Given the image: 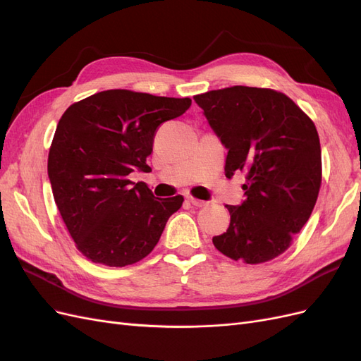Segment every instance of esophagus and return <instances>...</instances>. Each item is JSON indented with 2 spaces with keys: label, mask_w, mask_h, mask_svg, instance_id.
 Returning a JSON list of instances; mask_svg holds the SVG:
<instances>
[{
  "label": "esophagus",
  "mask_w": 361,
  "mask_h": 361,
  "mask_svg": "<svg viewBox=\"0 0 361 361\" xmlns=\"http://www.w3.org/2000/svg\"><path fill=\"white\" fill-rule=\"evenodd\" d=\"M187 202L191 203L192 206H197V207H202L206 204L204 200H199V199H194V197H187Z\"/></svg>",
  "instance_id": "1"
}]
</instances>
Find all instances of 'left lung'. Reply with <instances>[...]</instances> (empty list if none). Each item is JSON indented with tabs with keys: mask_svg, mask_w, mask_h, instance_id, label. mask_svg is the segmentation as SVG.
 <instances>
[{
	"mask_svg": "<svg viewBox=\"0 0 361 361\" xmlns=\"http://www.w3.org/2000/svg\"><path fill=\"white\" fill-rule=\"evenodd\" d=\"M194 101L227 149L226 176H245V199L226 206L231 224L212 238L215 248L247 264L277 257L307 223L318 199V130L286 94L269 89L233 85Z\"/></svg>",
	"mask_w": 361,
	"mask_h": 361,
	"instance_id": "8db88e82",
	"label": "left lung"
}]
</instances>
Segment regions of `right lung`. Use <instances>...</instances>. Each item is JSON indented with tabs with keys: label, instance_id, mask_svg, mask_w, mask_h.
<instances>
[{
	"label": "right lung",
	"instance_id": "obj_1",
	"mask_svg": "<svg viewBox=\"0 0 361 361\" xmlns=\"http://www.w3.org/2000/svg\"><path fill=\"white\" fill-rule=\"evenodd\" d=\"M190 97L105 90L71 105L56 129L48 178L60 215L94 264L126 267L158 244L183 197H155L133 171H147L161 123L182 116Z\"/></svg>",
	"mask_w": 361,
	"mask_h": 361
}]
</instances>
